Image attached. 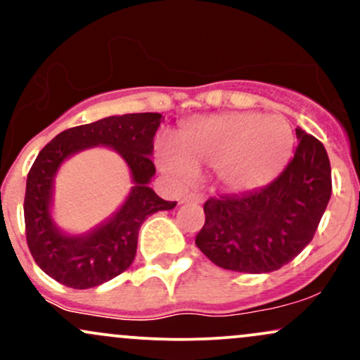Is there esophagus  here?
<instances>
[{"label": "esophagus", "instance_id": "1", "mask_svg": "<svg viewBox=\"0 0 360 360\" xmlns=\"http://www.w3.org/2000/svg\"><path fill=\"white\" fill-rule=\"evenodd\" d=\"M203 201H205L203 194L189 193V194H184V196L181 198L179 205H186V203H203Z\"/></svg>", "mask_w": 360, "mask_h": 360}]
</instances>
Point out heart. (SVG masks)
Returning a JSON list of instances; mask_svg holds the SVG:
<instances>
[{
  "label": "heart",
  "instance_id": "b5f03b06",
  "mask_svg": "<svg viewBox=\"0 0 360 360\" xmlns=\"http://www.w3.org/2000/svg\"><path fill=\"white\" fill-rule=\"evenodd\" d=\"M177 147L160 140L155 154L160 169L181 183L196 171H217L223 188L250 191L279 174L292 148L286 120L260 113L200 117L177 131Z\"/></svg>",
  "mask_w": 360,
  "mask_h": 360
}]
</instances>
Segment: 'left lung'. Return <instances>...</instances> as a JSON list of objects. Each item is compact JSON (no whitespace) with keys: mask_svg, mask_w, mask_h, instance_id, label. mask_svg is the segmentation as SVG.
Returning <instances> with one entry per match:
<instances>
[{"mask_svg":"<svg viewBox=\"0 0 360 360\" xmlns=\"http://www.w3.org/2000/svg\"><path fill=\"white\" fill-rule=\"evenodd\" d=\"M298 147L272 183L240 196L210 198L196 245L229 271L260 274L291 262L315 237L332 194L323 143L296 128Z\"/></svg>","mask_w":360,"mask_h":360,"instance_id":"8db88e82","label":"left lung"}]
</instances>
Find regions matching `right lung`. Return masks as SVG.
<instances>
[{
	"instance_id": "add662e5",
	"label": "right lung",
	"mask_w": 360,
	"mask_h": 360,
	"mask_svg": "<svg viewBox=\"0 0 360 360\" xmlns=\"http://www.w3.org/2000/svg\"><path fill=\"white\" fill-rule=\"evenodd\" d=\"M159 113H130L101 118L60 131L37 155L27 177L25 233L37 266L57 283L74 289L100 286L117 278L134 262L139 230L147 217L172 210L148 188L155 166L150 160ZM94 145L115 148L131 167L136 186L122 209L86 236L62 234L50 217L51 188L56 169L69 155Z\"/></svg>"
}]
</instances>
